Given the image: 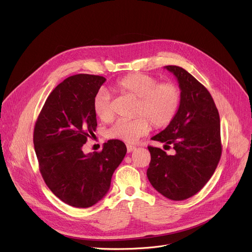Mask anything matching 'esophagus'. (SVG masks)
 <instances>
[{
    "mask_svg": "<svg viewBox=\"0 0 252 252\" xmlns=\"http://www.w3.org/2000/svg\"><path fill=\"white\" fill-rule=\"evenodd\" d=\"M136 149L135 146H132V145H127V152L128 153H131L132 151H134Z\"/></svg>",
    "mask_w": 252,
    "mask_h": 252,
    "instance_id": "34e87169",
    "label": "esophagus"
}]
</instances>
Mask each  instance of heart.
Listing matches in <instances>:
<instances>
[{"mask_svg":"<svg viewBox=\"0 0 252 252\" xmlns=\"http://www.w3.org/2000/svg\"><path fill=\"white\" fill-rule=\"evenodd\" d=\"M115 88L137 98L133 120H119L107 131V136L132 143L155 128L168 125L176 116L182 102V92L172 82L158 83V80L145 74H128L115 83ZM93 112L101 121L113 118L109 95L99 92L93 99Z\"/></svg>","mask_w":252,"mask_h":252,"instance_id":"b5f03b06","label":"heart"}]
</instances>
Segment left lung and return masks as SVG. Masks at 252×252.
<instances>
[{
  "label": "left lung",
  "instance_id": "obj_1",
  "mask_svg": "<svg viewBox=\"0 0 252 252\" xmlns=\"http://www.w3.org/2000/svg\"><path fill=\"white\" fill-rule=\"evenodd\" d=\"M179 84L182 102L174 119L152 137L173 148L174 154L148 147L147 175L164 197L186 200L197 194L217 169L221 156L220 115L209 91L183 67L166 65Z\"/></svg>",
  "mask_w": 252,
  "mask_h": 252
}]
</instances>
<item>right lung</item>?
I'll list each match as a JSON object with an SVG mask.
<instances>
[{
    "label": "right lung",
    "mask_w": 252,
    "mask_h": 252,
    "mask_svg": "<svg viewBox=\"0 0 252 252\" xmlns=\"http://www.w3.org/2000/svg\"><path fill=\"white\" fill-rule=\"evenodd\" d=\"M104 82L95 75L68 77L48 96L33 129L45 184L63 202L78 208L96 204L106 195L127 152L119 139L105 142L101 152L85 155L82 150L96 130L93 99Z\"/></svg>",
    "instance_id": "right-lung-1"
}]
</instances>
